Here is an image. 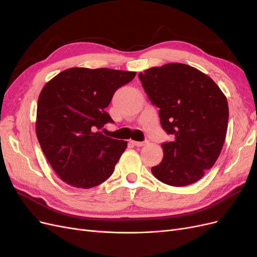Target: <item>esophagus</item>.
I'll return each mask as SVG.
<instances>
[{
  "label": "esophagus",
  "instance_id": "1",
  "mask_svg": "<svg viewBox=\"0 0 257 257\" xmlns=\"http://www.w3.org/2000/svg\"><path fill=\"white\" fill-rule=\"evenodd\" d=\"M131 143L133 144L134 146H136V147H143V146H145V145L148 144L147 141H145V142H133V141H132Z\"/></svg>",
  "mask_w": 257,
  "mask_h": 257
}]
</instances>
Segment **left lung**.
Here are the masks:
<instances>
[{
	"instance_id": "obj_1",
	"label": "left lung",
	"mask_w": 257,
	"mask_h": 257,
	"mask_svg": "<svg viewBox=\"0 0 257 257\" xmlns=\"http://www.w3.org/2000/svg\"><path fill=\"white\" fill-rule=\"evenodd\" d=\"M138 77L160 108L163 130L175 136L162 144L164 158L151 168L153 176L173 186L200 180L214 165L226 137V97L209 76L182 63L151 67Z\"/></svg>"
}]
</instances>
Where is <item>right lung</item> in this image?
I'll return each instance as SVG.
<instances>
[{"label": "right lung", "instance_id": "right-lung-1", "mask_svg": "<svg viewBox=\"0 0 257 257\" xmlns=\"http://www.w3.org/2000/svg\"><path fill=\"white\" fill-rule=\"evenodd\" d=\"M135 75L73 67L45 84L37 102L36 136L46 159L66 184L90 189L112 175L127 143L96 131L113 122L106 107Z\"/></svg>", "mask_w": 257, "mask_h": 257}]
</instances>
